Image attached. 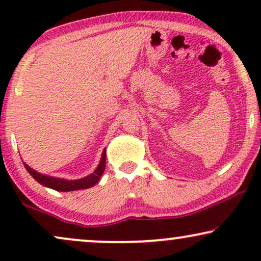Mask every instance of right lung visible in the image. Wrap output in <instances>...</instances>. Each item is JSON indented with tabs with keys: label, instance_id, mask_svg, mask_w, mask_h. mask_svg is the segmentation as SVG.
I'll return each mask as SVG.
<instances>
[{
	"label": "right lung",
	"instance_id": "add662e5",
	"mask_svg": "<svg viewBox=\"0 0 261 261\" xmlns=\"http://www.w3.org/2000/svg\"><path fill=\"white\" fill-rule=\"evenodd\" d=\"M24 167L30 172L32 177L34 178L38 183H40L44 187L51 188L53 190L57 191H74V190H81V189H88L94 187V185L99 180V178L105 172L106 169V149L102 153V159L101 163L94 173H91L90 176L82 178V179L77 180H66L62 179V178H55V177H48L45 174H41L39 172H35L34 170H32L30 166H27V164H24Z\"/></svg>",
	"mask_w": 261,
	"mask_h": 261
}]
</instances>
